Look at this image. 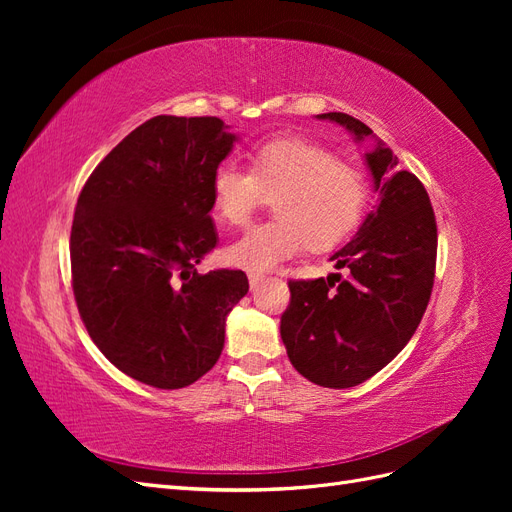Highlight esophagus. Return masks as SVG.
I'll return each mask as SVG.
<instances>
[{
	"label": "esophagus",
	"instance_id": "1",
	"mask_svg": "<svg viewBox=\"0 0 512 512\" xmlns=\"http://www.w3.org/2000/svg\"><path fill=\"white\" fill-rule=\"evenodd\" d=\"M247 280H250V286H252V288H256L262 280H265V275L256 273V271H250V273H247Z\"/></svg>",
	"mask_w": 512,
	"mask_h": 512
}]
</instances>
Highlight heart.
Masks as SVG:
<instances>
[{"mask_svg":"<svg viewBox=\"0 0 512 512\" xmlns=\"http://www.w3.org/2000/svg\"><path fill=\"white\" fill-rule=\"evenodd\" d=\"M273 198L277 220L254 226L228 245L232 265L269 271L305 250H329L359 226L369 183L363 170L303 138H273L250 153L247 173L222 164L211 179L213 213L230 226H245Z\"/></svg>","mask_w":512,"mask_h":512,"instance_id":"heart-1","label":"heart"}]
</instances>
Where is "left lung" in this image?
Masks as SVG:
<instances>
[{
    "label": "left lung",
    "mask_w": 512,
    "mask_h": 512,
    "mask_svg": "<svg viewBox=\"0 0 512 512\" xmlns=\"http://www.w3.org/2000/svg\"><path fill=\"white\" fill-rule=\"evenodd\" d=\"M356 141L376 138L346 113H322ZM380 200L361 228L335 252L350 275L288 282L290 305L280 333L288 359L309 382L350 389L371 378L410 342L427 309L436 275L438 228L427 190L376 138L365 153Z\"/></svg>",
    "instance_id": "obj_1"
}]
</instances>
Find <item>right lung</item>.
<instances>
[{
	"label": "right lung",
	"mask_w": 512,
	"mask_h": 512,
	"mask_svg": "<svg viewBox=\"0 0 512 512\" xmlns=\"http://www.w3.org/2000/svg\"><path fill=\"white\" fill-rule=\"evenodd\" d=\"M237 136L218 117L158 115L83 185L72 290L89 337L123 374L183 389L218 363L243 271H196L215 245L211 179Z\"/></svg>",
	"instance_id": "obj_1"
}]
</instances>
